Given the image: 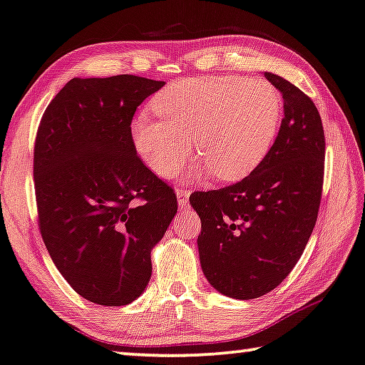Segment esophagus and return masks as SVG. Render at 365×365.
Here are the masks:
<instances>
[{
	"label": "esophagus",
	"instance_id": "1",
	"mask_svg": "<svg viewBox=\"0 0 365 365\" xmlns=\"http://www.w3.org/2000/svg\"><path fill=\"white\" fill-rule=\"evenodd\" d=\"M175 193H177V198H178V205L182 206H187L188 205V198H190V190L188 188H177L175 190Z\"/></svg>",
	"mask_w": 365,
	"mask_h": 365
}]
</instances>
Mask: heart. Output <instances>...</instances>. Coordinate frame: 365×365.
<instances>
[{
    "instance_id": "1",
    "label": "heart",
    "mask_w": 365,
    "mask_h": 365,
    "mask_svg": "<svg viewBox=\"0 0 365 365\" xmlns=\"http://www.w3.org/2000/svg\"><path fill=\"white\" fill-rule=\"evenodd\" d=\"M160 118L140 114L130 139L140 160L155 175L182 170L192 143L203 165L195 177L215 172L222 182L241 180L264 159L282 118V96L269 81L237 75L183 80L152 103Z\"/></svg>"
}]
</instances>
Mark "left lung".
<instances>
[{
	"mask_svg": "<svg viewBox=\"0 0 365 365\" xmlns=\"http://www.w3.org/2000/svg\"><path fill=\"white\" fill-rule=\"evenodd\" d=\"M264 75L284 98L274 145L241 182L190 197L201 220V270L215 290L236 300L262 297L287 279L312 236L323 190L317 106L288 80Z\"/></svg>",
	"mask_w": 365,
	"mask_h": 365,
	"instance_id": "obj_1",
	"label": "left lung"
}]
</instances>
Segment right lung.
Masks as SVG:
<instances>
[{"label":"right lung","mask_w":365,"mask_h":365,"mask_svg":"<svg viewBox=\"0 0 365 365\" xmlns=\"http://www.w3.org/2000/svg\"><path fill=\"white\" fill-rule=\"evenodd\" d=\"M165 81L72 78L47 106L34 148L43 242L70 287L121 307L143 295L150 251L177 213L173 190L134 150L130 121Z\"/></svg>","instance_id":"right-lung-1"}]
</instances>
